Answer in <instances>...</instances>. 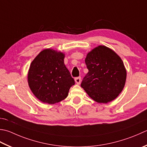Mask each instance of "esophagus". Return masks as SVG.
<instances>
[{
    "mask_svg": "<svg viewBox=\"0 0 147 147\" xmlns=\"http://www.w3.org/2000/svg\"><path fill=\"white\" fill-rule=\"evenodd\" d=\"M74 80H75V82L77 84H80V83H81V77H76Z\"/></svg>",
    "mask_w": 147,
    "mask_h": 147,
    "instance_id": "34e87169",
    "label": "esophagus"
}]
</instances>
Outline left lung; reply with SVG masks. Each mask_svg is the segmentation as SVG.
I'll return each instance as SVG.
<instances>
[{
	"label": "left lung",
	"mask_w": 147,
	"mask_h": 147,
	"mask_svg": "<svg viewBox=\"0 0 147 147\" xmlns=\"http://www.w3.org/2000/svg\"><path fill=\"white\" fill-rule=\"evenodd\" d=\"M88 69L81 87L95 101L107 103L122 91L126 80V70L122 59L105 46H99L85 59Z\"/></svg>",
	"instance_id": "obj_1"
}]
</instances>
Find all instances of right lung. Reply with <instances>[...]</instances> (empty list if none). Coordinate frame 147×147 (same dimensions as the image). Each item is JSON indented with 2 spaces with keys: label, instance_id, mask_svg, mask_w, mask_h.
I'll return each mask as SVG.
<instances>
[{
  "label": "right lung",
  "instance_id": "add662e5",
  "mask_svg": "<svg viewBox=\"0 0 147 147\" xmlns=\"http://www.w3.org/2000/svg\"><path fill=\"white\" fill-rule=\"evenodd\" d=\"M64 59L62 53L46 49L31 63L28 85L34 96L42 102L52 105L64 100L75 83Z\"/></svg>",
  "mask_w": 147,
  "mask_h": 147
}]
</instances>
